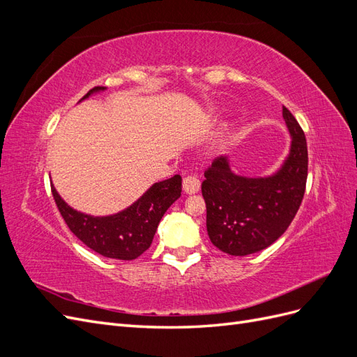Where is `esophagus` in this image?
<instances>
[{"instance_id": "obj_1", "label": "esophagus", "mask_w": 357, "mask_h": 357, "mask_svg": "<svg viewBox=\"0 0 357 357\" xmlns=\"http://www.w3.org/2000/svg\"><path fill=\"white\" fill-rule=\"evenodd\" d=\"M201 189V183L197 177L188 176L183 178V190H185L188 195H193V193H198Z\"/></svg>"}]
</instances>
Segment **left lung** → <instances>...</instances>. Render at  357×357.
<instances>
[{"label":"left lung","instance_id":"obj_1","mask_svg":"<svg viewBox=\"0 0 357 357\" xmlns=\"http://www.w3.org/2000/svg\"><path fill=\"white\" fill-rule=\"evenodd\" d=\"M290 135L289 153L273 174H236L228 156L205 171L202 197L207 205V232L219 250L247 256L271 245L284 234L304 198L308 152L304 131L283 107Z\"/></svg>","mask_w":357,"mask_h":357}]
</instances>
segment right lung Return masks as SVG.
Segmentation results:
<instances>
[{
  "label": "right lung",
  "instance_id": "right-lung-1",
  "mask_svg": "<svg viewBox=\"0 0 357 357\" xmlns=\"http://www.w3.org/2000/svg\"><path fill=\"white\" fill-rule=\"evenodd\" d=\"M104 91L93 88L82 101ZM52 193L70 231L83 244L104 257L132 261L150 247L162 215L180 198L181 177L177 174L155 183L129 207L109 215H92L70 207L53 185Z\"/></svg>",
  "mask_w": 357,
  "mask_h": 357
}]
</instances>
